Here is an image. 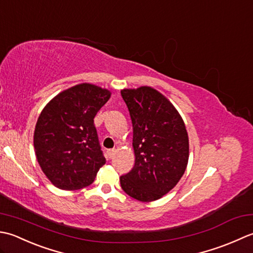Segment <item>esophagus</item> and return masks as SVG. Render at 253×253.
Masks as SVG:
<instances>
[{"mask_svg": "<svg viewBox=\"0 0 253 253\" xmlns=\"http://www.w3.org/2000/svg\"><path fill=\"white\" fill-rule=\"evenodd\" d=\"M107 154H108V157L112 158L113 156H115V154H116V149H108Z\"/></svg>", "mask_w": 253, "mask_h": 253, "instance_id": "obj_1", "label": "esophagus"}]
</instances>
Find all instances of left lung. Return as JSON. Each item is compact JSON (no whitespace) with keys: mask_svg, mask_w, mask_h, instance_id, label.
Wrapping results in <instances>:
<instances>
[{"mask_svg":"<svg viewBox=\"0 0 253 253\" xmlns=\"http://www.w3.org/2000/svg\"><path fill=\"white\" fill-rule=\"evenodd\" d=\"M121 96L130 112L135 164L120 177L131 198L152 202L176 187L189 161V137L178 110L149 86L125 88Z\"/></svg>","mask_w":253,"mask_h":253,"instance_id":"1","label":"left lung"}]
</instances>
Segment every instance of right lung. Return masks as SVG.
Returning a JSON list of instances; mask_svg holds the SVG:
<instances>
[{"label":"right lung","instance_id":"add662e5","mask_svg":"<svg viewBox=\"0 0 253 253\" xmlns=\"http://www.w3.org/2000/svg\"><path fill=\"white\" fill-rule=\"evenodd\" d=\"M110 96V90L82 83L61 91L41 111L34 147L41 170L54 187L79 190L94 182L106 163L94 118Z\"/></svg>","mask_w":253,"mask_h":253}]
</instances>
